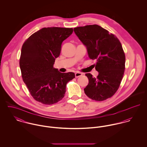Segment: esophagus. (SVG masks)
Returning a JSON list of instances; mask_svg holds the SVG:
<instances>
[{
    "mask_svg": "<svg viewBox=\"0 0 147 147\" xmlns=\"http://www.w3.org/2000/svg\"><path fill=\"white\" fill-rule=\"evenodd\" d=\"M83 75V74L82 73H80V72H76L75 73V77L76 78H79V77H80Z\"/></svg>",
    "mask_w": 147,
    "mask_h": 147,
    "instance_id": "34e87169",
    "label": "esophagus"
}]
</instances>
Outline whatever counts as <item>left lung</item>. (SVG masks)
<instances>
[{
  "mask_svg": "<svg viewBox=\"0 0 147 147\" xmlns=\"http://www.w3.org/2000/svg\"><path fill=\"white\" fill-rule=\"evenodd\" d=\"M86 47L88 57L96 60L97 77L86 74L89 83L84 89L90 98L101 101L117 91L125 69V55L119 40L98 25H89L74 29Z\"/></svg>",
  "mask_w": 147,
  "mask_h": 147,
  "instance_id": "left-lung-1",
  "label": "left lung"
}]
</instances>
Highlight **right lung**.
<instances>
[{"label":"right lung","instance_id":"obj_1","mask_svg":"<svg viewBox=\"0 0 147 147\" xmlns=\"http://www.w3.org/2000/svg\"><path fill=\"white\" fill-rule=\"evenodd\" d=\"M72 28H43L31 35L21 49L20 67L22 78L35 100L45 105L61 101L66 84L75 78L74 72L62 73L53 65L63 41Z\"/></svg>","mask_w":147,"mask_h":147}]
</instances>
